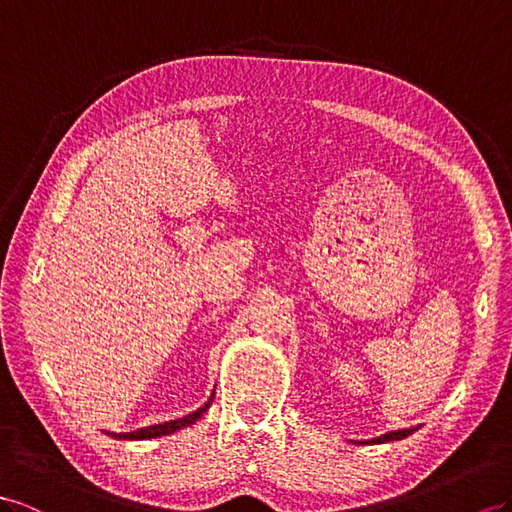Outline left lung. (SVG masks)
I'll use <instances>...</instances> for the list:
<instances>
[{"mask_svg": "<svg viewBox=\"0 0 512 512\" xmlns=\"http://www.w3.org/2000/svg\"><path fill=\"white\" fill-rule=\"evenodd\" d=\"M417 428H406V430H393V432H387V435H383V437H376V439H370V441H365V443H387V441H400V439H404V437H409V435H413Z\"/></svg>", "mask_w": 512, "mask_h": 512, "instance_id": "8db88e82", "label": "left lung"}]
</instances>
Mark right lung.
Instances as JSON below:
<instances>
[{"label": "right lung", "mask_w": 512, "mask_h": 512, "mask_svg": "<svg viewBox=\"0 0 512 512\" xmlns=\"http://www.w3.org/2000/svg\"><path fill=\"white\" fill-rule=\"evenodd\" d=\"M212 400H214V393H212V398H209V400L201 406V409H196L194 413H190V415H186V417L170 419V422L140 428V430H136V432H106V435H110V437H114V439H155V437H164V435H170V432H175V430H179V428H183V426L194 424L196 419H199V417L209 409V404H212Z\"/></svg>", "instance_id": "add662e5"}]
</instances>
